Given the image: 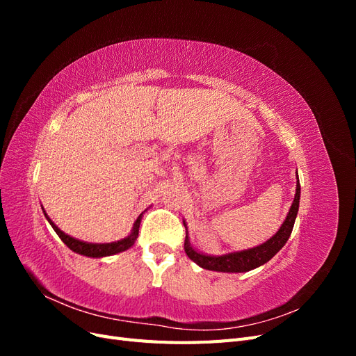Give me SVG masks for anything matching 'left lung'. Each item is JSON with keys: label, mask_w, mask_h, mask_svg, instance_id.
Listing matches in <instances>:
<instances>
[{"label": "left lung", "mask_w": 356, "mask_h": 356, "mask_svg": "<svg viewBox=\"0 0 356 356\" xmlns=\"http://www.w3.org/2000/svg\"><path fill=\"white\" fill-rule=\"evenodd\" d=\"M298 203H300V182L297 177V188H296L294 202L291 204L289 212L286 215L284 224L281 225V229H279L270 239L255 248H251V250L213 257V255H204L197 252L196 250H193V246L190 245V241H188V236H186V242H184L186 254L188 255L190 260L199 264L202 268H207V270L227 272V273L250 272L252 268H257L258 266H263L264 263H267L270 258H273L279 251L282 250V246L286 243L288 238L291 236V232H293L296 217L298 212Z\"/></svg>", "instance_id": "obj_1"}]
</instances>
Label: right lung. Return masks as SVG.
<instances>
[{
    "instance_id": "add662e5",
    "label": "right lung",
    "mask_w": 356,
    "mask_h": 356,
    "mask_svg": "<svg viewBox=\"0 0 356 356\" xmlns=\"http://www.w3.org/2000/svg\"><path fill=\"white\" fill-rule=\"evenodd\" d=\"M42 212H44L46 218L50 222L53 230L56 232V234L59 236L60 241L65 243L71 251L77 252L80 255H86V257H93V258H101V257L113 255V254H118V252L129 250V248H131L135 243V241L138 238L139 224H141V217H143V213L139 215V217L135 221V224H134L132 233L122 241L111 242V243H88V242H83V241H79V239H74V238H71V236H68L67 233H63L60 229H58V225L47 217V213H46L44 209H42Z\"/></svg>"
}]
</instances>
